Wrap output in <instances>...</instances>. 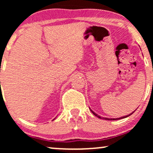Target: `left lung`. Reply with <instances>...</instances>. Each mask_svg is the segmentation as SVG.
Listing matches in <instances>:
<instances>
[{"mask_svg":"<svg viewBox=\"0 0 153 153\" xmlns=\"http://www.w3.org/2000/svg\"><path fill=\"white\" fill-rule=\"evenodd\" d=\"M90 109H91V108H90ZM91 112L93 113V114L95 115V116H96L97 117H98V118H101V119H103V120H119V119H122V118H127V117H128V116H131V114H133L134 112V111H133L132 113H131L130 114H129V115H127V116H123V117H121V118H104V117H101V116H98V115L96 114V113H95L94 111H92L91 109Z\"/></svg>","mask_w":153,"mask_h":153,"instance_id":"left-lung-1","label":"left lung"}]
</instances>
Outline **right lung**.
I'll list each match as a JSON object with an SVG mask.
<instances>
[{
    "mask_svg": "<svg viewBox=\"0 0 153 153\" xmlns=\"http://www.w3.org/2000/svg\"><path fill=\"white\" fill-rule=\"evenodd\" d=\"M54 119H55V118H54ZM54 119H53V120H54Z\"/></svg>",
    "mask_w": 153,
    "mask_h": 153,
    "instance_id": "add662e5",
    "label": "right lung"
}]
</instances>
